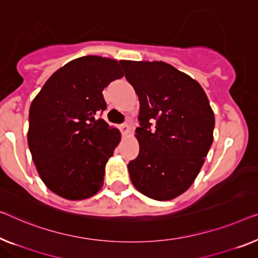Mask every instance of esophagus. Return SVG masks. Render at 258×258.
Here are the masks:
<instances>
[{"mask_svg": "<svg viewBox=\"0 0 258 258\" xmlns=\"http://www.w3.org/2000/svg\"><path fill=\"white\" fill-rule=\"evenodd\" d=\"M119 127H120V131L122 134H127L130 132V125L127 124V122H124V124H121Z\"/></svg>", "mask_w": 258, "mask_h": 258, "instance_id": "34e87169", "label": "esophagus"}]
</instances>
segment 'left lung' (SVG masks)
I'll list each match as a JSON object with an SVG mask.
<instances>
[{
	"label": "left lung",
	"mask_w": 258,
	"mask_h": 258,
	"mask_svg": "<svg viewBox=\"0 0 258 258\" xmlns=\"http://www.w3.org/2000/svg\"><path fill=\"white\" fill-rule=\"evenodd\" d=\"M120 63L140 102V151L128 163L131 180L147 197L170 201L189 189L201 171L213 142L214 113L201 84L171 64Z\"/></svg>",
	"instance_id": "left-lung-1"
}]
</instances>
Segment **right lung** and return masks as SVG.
Instances as JSON below:
<instances>
[{
    "label": "right lung",
    "instance_id": "obj_1",
    "mask_svg": "<svg viewBox=\"0 0 258 258\" xmlns=\"http://www.w3.org/2000/svg\"><path fill=\"white\" fill-rule=\"evenodd\" d=\"M120 62L96 55L64 64L30 106L28 144L40 178L60 197L80 201L97 194L105 164L120 140L99 113L103 90L124 76Z\"/></svg>",
    "mask_w": 258,
    "mask_h": 258
}]
</instances>
